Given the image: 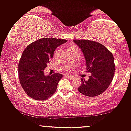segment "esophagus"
I'll return each mask as SVG.
<instances>
[{
	"instance_id": "obj_1",
	"label": "esophagus",
	"mask_w": 131,
	"mask_h": 131,
	"mask_svg": "<svg viewBox=\"0 0 131 131\" xmlns=\"http://www.w3.org/2000/svg\"><path fill=\"white\" fill-rule=\"evenodd\" d=\"M66 76H67V78H70V79H73L74 78V76H72V75H70V74L66 75Z\"/></svg>"
}]
</instances>
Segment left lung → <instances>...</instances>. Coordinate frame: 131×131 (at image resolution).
I'll use <instances>...</instances> for the list:
<instances>
[{
  "label": "left lung",
  "instance_id": "1",
  "mask_svg": "<svg viewBox=\"0 0 131 131\" xmlns=\"http://www.w3.org/2000/svg\"><path fill=\"white\" fill-rule=\"evenodd\" d=\"M84 56L86 72L91 73L85 81L81 79L78 90L82 94L93 97L100 95L111 84L115 72L114 58L111 52L100 42L86 40H74Z\"/></svg>",
  "mask_w": 131,
  "mask_h": 131
}]
</instances>
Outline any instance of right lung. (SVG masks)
I'll return each mask as SVG.
<instances>
[{
  "label": "right lung",
  "instance_id": "1",
  "mask_svg": "<svg viewBox=\"0 0 131 131\" xmlns=\"http://www.w3.org/2000/svg\"><path fill=\"white\" fill-rule=\"evenodd\" d=\"M66 40L44 38L30 44L22 54L18 67L19 79L26 94L35 100L43 101L56 92L63 75H46L44 70L59 46Z\"/></svg>",
  "mask_w": 131,
  "mask_h": 131
}]
</instances>
